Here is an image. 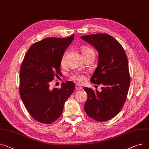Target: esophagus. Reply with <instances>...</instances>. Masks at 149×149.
Returning <instances> with one entry per match:
<instances>
[{"label": "esophagus", "mask_w": 149, "mask_h": 149, "mask_svg": "<svg viewBox=\"0 0 149 149\" xmlns=\"http://www.w3.org/2000/svg\"><path fill=\"white\" fill-rule=\"evenodd\" d=\"M76 88L77 89V90H81L82 88V87L80 86V85H76Z\"/></svg>", "instance_id": "34e87169"}]
</instances>
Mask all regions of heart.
Instances as JSON below:
<instances>
[{"instance_id": "obj_1", "label": "heart", "mask_w": 149, "mask_h": 149, "mask_svg": "<svg viewBox=\"0 0 149 149\" xmlns=\"http://www.w3.org/2000/svg\"><path fill=\"white\" fill-rule=\"evenodd\" d=\"M82 54L83 56L87 55H90L91 54H94V52L92 50L91 48L88 47V46H83L82 47ZM67 53H65L63 56H62V58H61V63L62 65H64L65 64V56H66ZM71 78L73 81H75L79 83H82L85 81V76L81 73L79 72H76L74 73L71 75Z\"/></svg>"}]
</instances>
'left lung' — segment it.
Instances as JSON below:
<instances>
[{
  "mask_svg": "<svg viewBox=\"0 0 149 149\" xmlns=\"http://www.w3.org/2000/svg\"><path fill=\"white\" fill-rule=\"evenodd\" d=\"M81 38L98 52V65L90 81L103 85L101 92L84 87L88 95L85 111L96 121L109 120L118 114L127 97L130 77L126 54L120 44L108 34L88 35Z\"/></svg>",
  "mask_w": 149,
  "mask_h": 149,
  "instance_id": "obj_1",
  "label": "left lung"
}]
</instances>
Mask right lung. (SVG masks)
<instances>
[{"label":"right lung","instance_id":"obj_1","mask_svg":"<svg viewBox=\"0 0 149 149\" xmlns=\"http://www.w3.org/2000/svg\"><path fill=\"white\" fill-rule=\"evenodd\" d=\"M73 39L74 35L45 38L32 45L24 56L20 70V95L29 114L41 123L55 121L74 90L71 81L62 83L60 89L50 88L55 76L61 74V58Z\"/></svg>","mask_w":149,"mask_h":149}]
</instances>
